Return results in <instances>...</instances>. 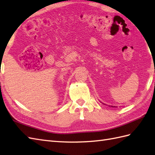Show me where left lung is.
I'll return each mask as SVG.
<instances>
[{
    "label": "left lung",
    "instance_id": "obj_1",
    "mask_svg": "<svg viewBox=\"0 0 155 155\" xmlns=\"http://www.w3.org/2000/svg\"><path fill=\"white\" fill-rule=\"evenodd\" d=\"M103 104H104V103H103ZM105 105H106V104H105ZM108 107H114V106H110V105H108Z\"/></svg>",
    "mask_w": 155,
    "mask_h": 155
}]
</instances>
